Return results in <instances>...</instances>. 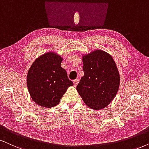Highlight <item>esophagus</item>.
Returning a JSON list of instances; mask_svg holds the SVG:
<instances>
[{
    "instance_id": "esophagus-1",
    "label": "esophagus",
    "mask_w": 149,
    "mask_h": 149,
    "mask_svg": "<svg viewBox=\"0 0 149 149\" xmlns=\"http://www.w3.org/2000/svg\"><path fill=\"white\" fill-rule=\"evenodd\" d=\"M78 82H79V80H78V79H76V80H73V84H74V86H76L77 85H78Z\"/></svg>"
}]
</instances>
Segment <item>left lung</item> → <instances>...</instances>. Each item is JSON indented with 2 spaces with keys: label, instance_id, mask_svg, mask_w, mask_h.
Segmentation results:
<instances>
[{
  "label": "left lung",
  "instance_id": "left-lung-1",
  "mask_svg": "<svg viewBox=\"0 0 149 149\" xmlns=\"http://www.w3.org/2000/svg\"><path fill=\"white\" fill-rule=\"evenodd\" d=\"M84 76L76 89L82 100L93 110H102L116 96L120 84L119 71L109 53L95 49L82 54Z\"/></svg>",
  "mask_w": 149,
  "mask_h": 149
}]
</instances>
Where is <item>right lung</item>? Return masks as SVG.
Returning <instances> with one entry per match:
<instances>
[{
	"mask_svg": "<svg viewBox=\"0 0 149 149\" xmlns=\"http://www.w3.org/2000/svg\"><path fill=\"white\" fill-rule=\"evenodd\" d=\"M63 58L54 52L38 57L27 72V86L36 104L51 108L59 104L69 86H73L65 69L61 67Z\"/></svg>",
	"mask_w": 149,
	"mask_h": 149,
	"instance_id": "obj_1",
	"label": "right lung"
}]
</instances>
